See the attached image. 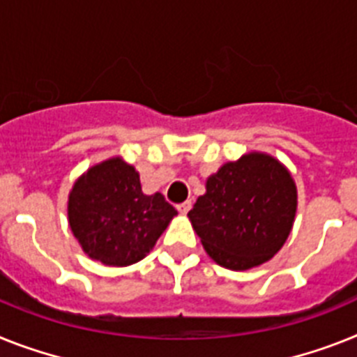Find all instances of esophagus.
<instances>
[{"mask_svg":"<svg viewBox=\"0 0 357 357\" xmlns=\"http://www.w3.org/2000/svg\"><path fill=\"white\" fill-rule=\"evenodd\" d=\"M190 206H192V203H190V202L179 203V205H178V212H179V214H187V212L190 211Z\"/></svg>","mask_w":357,"mask_h":357,"instance_id":"esophagus-1","label":"esophagus"}]
</instances>
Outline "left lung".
I'll list each match as a JSON object with an SVG mask.
<instances>
[{
	"label": "left lung",
	"instance_id": "8db88e82",
	"mask_svg": "<svg viewBox=\"0 0 357 357\" xmlns=\"http://www.w3.org/2000/svg\"><path fill=\"white\" fill-rule=\"evenodd\" d=\"M188 212L218 265L248 271L278 254L294 225L298 190L285 165L263 152L225 163Z\"/></svg>",
	"mask_w": 357,
	"mask_h": 357
}]
</instances>
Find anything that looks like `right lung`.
Masks as SVG:
<instances>
[{
	"mask_svg": "<svg viewBox=\"0 0 357 357\" xmlns=\"http://www.w3.org/2000/svg\"><path fill=\"white\" fill-rule=\"evenodd\" d=\"M67 211L83 252L107 266L143 259L178 214L160 192L143 194L139 174L121 158L101 161L79 176Z\"/></svg>",
	"mask_w": 357,
	"mask_h": 357,
	"instance_id": "1",
	"label": "right lung"
}]
</instances>
